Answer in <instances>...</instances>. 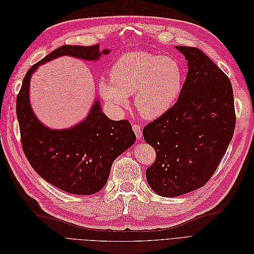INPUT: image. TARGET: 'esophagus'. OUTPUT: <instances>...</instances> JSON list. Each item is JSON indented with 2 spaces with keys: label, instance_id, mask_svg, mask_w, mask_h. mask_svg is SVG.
<instances>
[{
  "label": "esophagus",
  "instance_id": "obj_1",
  "mask_svg": "<svg viewBox=\"0 0 254 254\" xmlns=\"http://www.w3.org/2000/svg\"><path fill=\"white\" fill-rule=\"evenodd\" d=\"M132 129H133L137 139H140L142 137V131H141L140 125L139 124H133V125H132Z\"/></svg>",
  "mask_w": 254,
  "mask_h": 254
}]
</instances>
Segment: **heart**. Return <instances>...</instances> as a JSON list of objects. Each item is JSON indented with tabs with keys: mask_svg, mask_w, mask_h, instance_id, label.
Instances as JSON below:
<instances>
[{
	"mask_svg": "<svg viewBox=\"0 0 254 254\" xmlns=\"http://www.w3.org/2000/svg\"><path fill=\"white\" fill-rule=\"evenodd\" d=\"M111 79L99 81L102 99L116 113L128 105L134 93L139 115L157 119L173 108L183 92L186 71L178 59L148 52H130L121 56L111 69Z\"/></svg>",
	"mask_w": 254,
	"mask_h": 254,
	"instance_id": "heart-1",
	"label": "heart"
}]
</instances>
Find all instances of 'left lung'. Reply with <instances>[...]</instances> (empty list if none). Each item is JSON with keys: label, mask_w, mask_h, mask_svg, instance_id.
I'll use <instances>...</instances> for the list:
<instances>
[{"label": "left lung", "mask_w": 254, "mask_h": 254, "mask_svg": "<svg viewBox=\"0 0 254 254\" xmlns=\"http://www.w3.org/2000/svg\"><path fill=\"white\" fill-rule=\"evenodd\" d=\"M188 61L184 89L166 114L142 130L155 149L146 171L150 187L175 197L208 183L231 142L236 127L229 78L199 48L177 46Z\"/></svg>", "instance_id": "8db88e82"}]
</instances>
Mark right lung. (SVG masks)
<instances>
[{
    "label": "right lung",
    "instance_id": "1",
    "mask_svg": "<svg viewBox=\"0 0 254 254\" xmlns=\"http://www.w3.org/2000/svg\"><path fill=\"white\" fill-rule=\"evenodd\" d=\"M108 53H100L99 44L59 47L28 70L16 98L21 146L27 159L46 182L72 194L91 195L100 191L114 160L133 144L135 134L128 120L108 119L97 100L78 125L66 130L45 127L30 105V79L39 65L61 56L95 61Z\"/></svg>",
    "mask_w": 254,
    "mask_h": 254
}]
</instances>
